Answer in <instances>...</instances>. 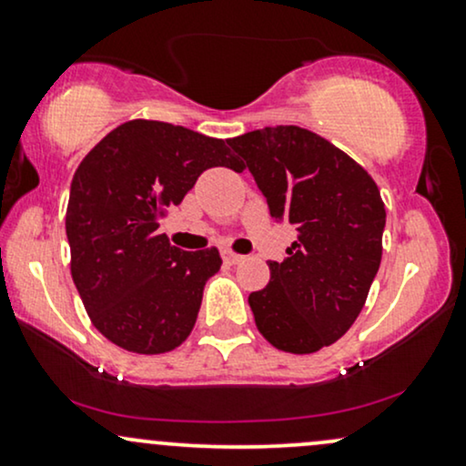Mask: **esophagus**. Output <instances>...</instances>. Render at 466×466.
<instances>
[{
    "label": "esophagus",
    "mask_w": 466,
    "mask_h": 466,
    "mask_svg": "<svg viewBox=\"0 0 466 466\" xmlns=\"http://www.w3.org/2000/svg\"><path fill=\"white\" fill-rule=\"evenodd\" d=\"M223 260H226L228 265H238L240 260H245V256H240V254H234V251L226 249V251H223Z\"/></svg>",
    "instance_id": "34e87169"
}]
</instances>
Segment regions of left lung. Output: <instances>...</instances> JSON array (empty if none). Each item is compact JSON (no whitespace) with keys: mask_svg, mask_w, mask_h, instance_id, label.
I'll use <instances>...</instances> for the list:
<instances>
[{"mask_svg":"<svg viewBox=\"0 0 466 466\" xmlns=\"http://www.w3.org/2000/svg\"><path fill=\"white\" fill-rule=\"evenodd\" d=\"M269 215L298 229L269 285L249 293L256 326L278 350L309 355L355 324L381 265L386 208L366 170L318 133L265 127L228 140Z\"/></svg>","mask_w":466,"mask_h":466,"instance_id":"left-lung-1","label":"left lung"}]
</instances>
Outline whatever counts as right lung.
<instances>
[{
    "label": "right lung",
    "instance_id": "add662e5",
    "mask_svg": "<svg viewBox=\"0 0 466 466\" xmlns=\"http://www.w3.org/2000/svg\"><path fill=\"white\" fill-rule=\"evenodd\" d=\"M215 166L245 168L228 140L129 120L106 133L74 173L66 215L74 285L96 329L120 349L159 355L190 335L221 256L217 248H175L157 228Z\"/></svg>",
    "mask_w": 466,
    "mask_h": 466
}]
</instances>
